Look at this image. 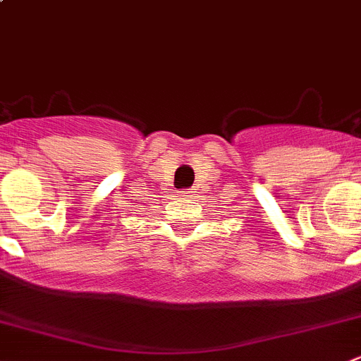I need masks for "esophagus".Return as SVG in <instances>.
<instances>
[{"instance_id":"obj_1","label":"esophagus","mask_w":361,"mask_h":361,"mask_svg":"<svg viewBox=\"0 0 361 361\" xmlns=\"http://www.w3.org/2000/svg\"><path fill=\"white\" fill-rule=\"evenodd\" d=\"M181 197H190L192 196V188H185V190L180 192Z\"/></svg>"}]
</instances>
